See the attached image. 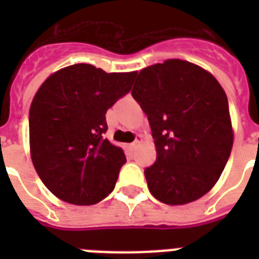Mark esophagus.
Returning <instances> with one entry per match:
<instances>
[{"mask_svg": "<svg viewBox=\"0 0 259 259\" xmlns=\"http://www.w3.org/2000/svg\"><path fill=\"white\" fill-rule=\"evenodd\" d=\"M140 145H141V140H140V138H137L136 141L130 144V148H132V149H136V148H137V146H140Z\"/></svg>", "mask_w": 259, "mask_h": 259, "instance_id": "34e87169", "label": "esophagus"}]
</instances>
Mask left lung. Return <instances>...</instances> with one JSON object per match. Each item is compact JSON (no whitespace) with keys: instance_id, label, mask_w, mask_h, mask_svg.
Masks as SVG:
<instances>
[{"instance_id":"1","label":"left lung","mask_w":259,"mask_h":259,"mask_svg":"<svg viewBox=\"0 0 259 259\" xmlns=\"http://www.w3.org/2000/svg\"><path fill=\"white\" fill-rule=\"evenodd\" d=\"M132 95L149 119L157 160L146 168L150 193L169 205L212 189L233 149L229 101L215 76L168 59L140 71Z\"/></svg>"}]
</instances>
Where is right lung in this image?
<instances>
[{"mask_svg": "<svg viewBox=\"0 0 259 259\" xmlns=\"http://www.w3.org/2000/svg\"><path fill=\"white\" fill-rule=\"evenodd\" d=\"M133 72H106L79 63L56 71L29 109L30 158L38 177L60 200L91 205L113 192L126 162L113 145L106 111L132 89Z\"/></svg>", "mask_w": 259, "mask_h": 259, "instance_id": "right-lung-1", "label": "right lung"}]
</instances>
